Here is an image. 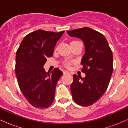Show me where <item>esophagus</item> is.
Listing matches in <instances>:
<instances>
[{"label":"esophagus","instance_id":"34e87169","mask_svg":"<svg viewBox=\"0 0 128 128\" xmlns=\"http://www.w3.org/2000/svg\"><path fill=\"white\" fill-rule=\"evenodd\" d=\"M63 73H64V74H68V72L67 71H66V70H64V71L63 72Z\"/></svg>","mask_w":128,"mask_h":128}]
</instances>
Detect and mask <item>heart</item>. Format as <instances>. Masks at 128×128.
Instances as JSON below:
<instances>
[{
    "label": "heart",
    "instance_id": "1",
    "mask_svg": "<svg viewBox=\"0 0 128 128\" xmlns=\"http://www.w3.org/2000/svg\"><path fill=\"white\" fill-rule=\"evenodd\" d=\"M78 42V41H73V42ZM64 64L66 67H69V66H70V63L69 62H65Z\"/></svg>",
    "mask_w": 128,
    "mask_h": 128
}]
</instances>
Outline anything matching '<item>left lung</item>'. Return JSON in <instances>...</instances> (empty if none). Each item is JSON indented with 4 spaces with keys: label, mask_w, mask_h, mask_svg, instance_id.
I'll return each instance as SVG.
<instances>
[{
    "label": "left lung",
    "mask_w": 128,
    "mask_h": 128,
    "mask_svg": "<svg viewBox=\"0 0 128 128\" xmlns=\"http://www.w3.org/2000/svg\"><path fill=\"white\" fill-rule=\"evenodd\" d=\"M67 32L85 44L81 70L86 76L73 75L70 86L72 98L78 105L90 106L104 95L109 85L113 72L112 50L104 35L88 27Z\"/></svg>",
    "instance_id": "left-lung-1"
}]
</instances>
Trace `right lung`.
I'll use <instances>...</instances> for the list:
<instances>
[{
    "mask_svg": "<svg viewBox=\"0 0 128 128\" xmlns=\"http://www.w3.org/2000/svg\"><path fill=\"white\" fill-rule=\"evenodd\" d=\"M64 31L54 32L39 30L24 36L16 52V74L20 90L33 106L46 108L55 98L57 82L63 74L55 68L51 74L43 66L52 56L57 42Z\"/></svg>",
    "mask_w": 128,
    "mask_h": 128,
    "instance_id": "1",
    "label": "right lung"
}]
</instances>
